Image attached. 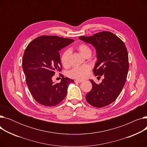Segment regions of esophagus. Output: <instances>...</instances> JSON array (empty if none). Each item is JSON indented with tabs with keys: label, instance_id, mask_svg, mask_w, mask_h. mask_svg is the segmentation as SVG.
Returning a JSON list of instances; mask_svg holds the SVG:
<instances>
[{
	"label": "esophagus",
	"instance_id": "1",
	"mask_svg": "<svg viewBox=\"0 0 147 147\" xmlns=\"http://www.w3.org/2000/svg\"><path fill=\"white\" fill-rule=\"evenodd\" d=\"M83 82V80H75V82L76 83H82V82Z\"/></svg>",
	"mask_w": 147,
	"mask_h": 147
}]
</instances>
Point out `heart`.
<instances>
[{
	"instance_id": "1",
	"label": "heart",
	"mask_w": 147,
	"mask_h": 147,
	"mask_svg": "<svg viewBox=\"0 0 147 147\" xmlns=\"http://www.w3.org/2000/svg\"><path fill=\"white\" fill-rule=\"evenodd\" d=\"M78 49L82 54L86 57L90 55L92 51L89 46L85 43H80L77 46ZM70 51L67 49L63 52L61 56V62L64 67H68L69 65V57H70ZM90 70V67L89 65H83L80 67H76L68 73L69 76L71 78L81 80L86 79L89 76Z\"/></svg>"
}]
</instances>
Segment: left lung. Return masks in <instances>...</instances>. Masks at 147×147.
Masks as SVG:
<instances>
[{"label": "left lung", "instance_id": "obj_1", "mask_svg": "<svg viewBox=\"0 0 147 147\" xmlns=\"http://www.w3.org/2000/svg\"><path fill=\"white\" fill-rule=\"evenodd\" d=\"M79 39L95 48L98 61L93 71L96 76H104L99 84L90 80L92 88L86 95V101L97 108L109 105L117 99L126 83L129 69L126 46L119 37L107 31L89 37L80 36Z\"/></svg>", "mask_w": 147, "mask_h": 147}]
</instances>
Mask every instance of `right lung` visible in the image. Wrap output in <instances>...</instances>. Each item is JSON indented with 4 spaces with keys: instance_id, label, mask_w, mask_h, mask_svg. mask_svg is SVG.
Masks as SVG:
<instances>
[{
    "instance_id": "obj_1",
    "label": "right lung",
    "mask_w": 147,
    "mask_h": 147,
    "mask_svg": "<svg viewBox=\"0 0 147 147\" xmlns=\"http://www.w3.org/2000/svg\"><path fill=\"white\" fill-rule=\"evenodd\" d=\"M73 42L56 36H41L27 46L22 68L30 93L38 104L53 107L65 98L68 84L73 80L63 76L60 83H55L52 77L62 69L59 51Z\"/></svg>"
}]
</instances>
